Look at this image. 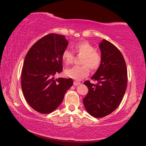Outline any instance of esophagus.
I'll use <instances>...</instances> for the list:
<instances>
[{"label": "esophagus", "mask_w": 146, "mask_h": 146, "mask_svg": "<svg viewBox=\"0 0 146 146\" xmlns=\"http://www.w3.org/2000/svg\"><path fill=\"white\" fill-rule=\"evenodd\" d=\"M80 82H77V81H74V86H78V85H80Z\"/></svg>", "instance_id": "esophagus-1"}]
</instances>
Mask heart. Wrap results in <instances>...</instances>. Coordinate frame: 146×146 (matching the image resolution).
<instances>
[{
  "mask_svg": "<svg viewBox=\"0 0 146 146\" xmlns=\"http://www.w3.org/2000/svg\"><path fill=\"white\" fill-rule=\"evenodd\" d=\"M74 51L78 54L83 55L81 64L82 66H74L65 70V75L76 80H81L90 73V68L92 71L98 69L102 62L101 54L95 50L94 46L87 41H81L74 46ZM62 59L66 65L72 64L74 54L66 49L62 54Z\"/></svg>",
  "mask_w": 146,
  "mask_h": 146,
  "instance_id": "obj_1",
  "label": "heart"
}]
</instances>
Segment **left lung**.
<instances>
[{
    "instance_id": "1",
    "label": "left lung",
    "mask_w": 146,
    "mask_h": 146,
    "mask_svg": "<svg viewBox=\"0 0 146 146\" xmlns=\"http://www.w3.org/2000/svg\"><path fill=\"white\" fill-rule=\"evenodd\" d=\"M102 62L92 80L84 82L88 92L83 99L86 111L95 117H103L113 112L120 104L127 86V74L125 60L113 44L104 39L99 44Z\"/></svg>"
}]
</instances>
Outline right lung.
<instances>
[{"mask_svg": "<svg viewBox=\"0 0 146 146\" xmlns=\"http://www.w3.org/2000/svg\"><path fill=\"white\" fill-rule=\"evenodd\" d=\"M68 44L64 36L49 34L34 44L26 55L22 90L28 104L38 112L44 114L55 110L73 84L71 78H54L63 69L62 54Z\"/></svg>", "mask_w": 146, "mask_h": 146, "instance_id": "1", "label": "right lung"}]
</instances>
